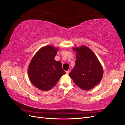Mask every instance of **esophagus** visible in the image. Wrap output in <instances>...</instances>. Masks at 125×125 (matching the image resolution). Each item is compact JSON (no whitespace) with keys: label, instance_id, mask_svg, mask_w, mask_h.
<instances>
[{"label":"esophagus","instance_id":"1","mask_svg":"<svg viewBox=\"0 0 125 125\" xmlns=\"http://www.w3.org/2000/svg\"><path fill=\"white\" fill-rule=\"evenodd\" d=\"M65 73H66V74H67V75H68V74L69 73V70L66 71H65Z\"/></svg>","mask_w":125,"mask_h":125}]
</instances>
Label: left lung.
<instances>
[{
	"label": "left lung",
	"instance_id": "8db88e82",
	"mask_svg": "<svg viewBox=\"0 0 125 125\" xmlns=\"http://www.w3.org/2000/svg\"><path fill=\"white\" fill-rule=\"evenodd\" d=\"M76 52V64L69 76L79 88L89 90L99 84L103 76V69L92 50L85 46L73 47Z\"/></svg>",
	"mask_w": 125,
	"mask_h": 125
}]
</instances>
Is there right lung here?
I'll return each mask as SVG.
<instances>
[{
  "label": "right lung",
  "mask_w": 125,
  "mask_h": 125,
  "mask_svg": "<svg viewBox=\"0 0 125 125\" xmlns=\"http://www.w3.org/2000/svg\"><path fill=\"white\" fill-rule=\"evenodd\" d=\"M58 49L51 45L41 48L28 65L29 79L34 86L42 91L52 89L65 74L62 63L54 59Z\"/></svg>",
  "instance_id": "obj_1"
}]
</instances>
